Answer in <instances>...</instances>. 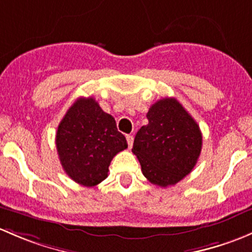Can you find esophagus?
I'll use <instances>...</instances> for the list:
<instances>
[{"label":"esophagus","instance_id":"obj_1","mask_svg":"<svg viewBox=\"0 0 252 252\" xmlns=\"http://www.w3.org/2000/svg\"><path fill=\"white\" fill-rule=\"evenodd\" d=\"M126 139H127V144H128V148L131 149L132 145H133V136H131V134H127Z\"/></svg>","mask_w":252,"mask_h":252}]
</instances>
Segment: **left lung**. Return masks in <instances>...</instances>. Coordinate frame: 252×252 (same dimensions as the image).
I'll return each instance as SVG.
<instances>
[{"mask_svg":"<svg viewBox=\"0 0 252 252\" xmlns=\"http://www.w3.org/2000/svg\"><path fill=\"white\" fill-rule=\"evenodd\" d=\"M148 125L134 137L132 153L150 183L173 186L191 172L200 157L199 125L176 98H162L149 108Z\"/></svg>","mask_w":252,"mask_h":252,"instance_id":"left-lung-1","label":"left lung"}]
</instances>
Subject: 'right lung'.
I'll use <instances>...</instances> for the list:
<instances>
[{
	"instance_id": "1",
	"label": "right lung",
	"mask_w": 252,
	"mask_h": 252,
	"mask_svg": "<svg viewBox=\"0 0 252 252\" xmlns=\"http://www.w3.org/2000/svg\"><path fill=\"white\" fill-rule=\"evenodd\" d=\"M56 145L64 171L85 187H94L108 177L109 165L127 148L125 136L114 118L94 98H79L62 119Z\"/></svg>"
}]
</instances>
